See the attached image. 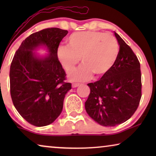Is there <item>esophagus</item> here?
I'll return each instance as SVG.
<instances>
[{
  "label": "esophagus",
  "mask_w": 156,
  "mask_h": 156,
  "mask_svg": "<svg viewBox=\"0 0 156 156\" xmlns=\"http://www.w3.org/2000/svg\"><path fill=\"white\" fill-rule=\"evenodd\" d=\"M80 85V84H79V83H73V84H72V87H73V88H76V87H79Z\"/></svg>",
  "instance_id": "esophagus-1"
}]
</instances>
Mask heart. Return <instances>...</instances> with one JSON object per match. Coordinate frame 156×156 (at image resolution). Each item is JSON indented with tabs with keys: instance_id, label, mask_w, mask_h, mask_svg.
<instances>
[{
	"instance_id": "heart-1",
	"label": "heart",
	"mask_w": 156,
	"mask_h": 156,
	"mask_svg": "<svg viewBox=\"0 0 156 156\" xmlns=\"http://www.w3.org/2000/svg\"><path fill=\"white\" fill-rule=\"evenodd\" d=\"M67 46H59L57 57L66 72L69 73L81 62L80 69L69 74L73 81L88 80L94 74L106 76L114 67L119 56V44L114 36L98 31L72 33L67 38Z\"/></svg>"
}]
</instances>
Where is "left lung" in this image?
<instances>
[{
    "instance_id": "obj_1",
    "label": "left lung",
    "mask_w": 156,
    "mask_h": 156,
    "mask_svg": "<svg viewBox=\"0 0 156 156\" xmlns=\"http://www.w3.org/2000/svg\"><path fill=\"white\" fill-rule=\"evenodd\" d=\"M119 44V56L106 76L89 83L85 102L89 116L104 126H116L133 116L141 98L140 62L132 49L114 33Z\"/></svg>"
}]
</instances>
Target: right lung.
<instances>
[{
	"mask_svg": "<svg viewBox=\"0 0 156 156\" xmlns=\"http://www.w3.org/2000/svg\"><path fill=\"white\" fill-rule=\"evenodd\" d=\"M68 33L49 27L31 34L15 53L10 69V95L20 116L35 126L54 122L60 115L65 94L72 89L57 57L59 43ZM47 47L48 56L40 58L32 51Z\"/></svg>",
	"mask_w": 156,
	"mask_h": 156,
	"instance_id": "1",
	"label": "right lung"
}]
</instances>
